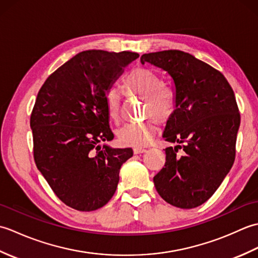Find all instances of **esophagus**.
<instances>
[{
    "label": "esophagus",
    "instance_id": "esophagus-1",
    "mask_svg": "<svg viewBox=\"0 0 258 258\" xmlns=\"http://www.w3.org/2000/svg\"><path fill=\"white\" fill-rule=\"evenodd\" d=\"M133 152H134V154H141V153L146 152V150L145 149H142V147H135V149L133 150Z\"/></svg>",
    "mask_w": 258,
    "mask_h": 258
}]
</instances>
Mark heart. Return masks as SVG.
<instances>
[{"mask_svg":"<svg viewBox=\"0 0 258 258\" xmlns=\"http://www.w3.org/2000/svg\"><path fill=\"white\" fill-rule=\"evenodd\" d=\"M124 86L130 95L145 98L144 115L151 117L141 123L125 124L117 131L118 141L123 145L144 146L149 144L156 131V121L165 123L175 109V94L172 90L163 86V80L154 71L146 68H136L127 73ZM122 93L111 87L105 93V106L108 118L118 123L120 118Z\"/></svg>","mask_w":258,"mask_h":258,"instance_id":"obj_1","label":"heart"}]
</instances>
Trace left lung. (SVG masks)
I'll use <instances>...</instances> for the list:
<instances>
[{
	"mask_svg": "<svg viewBox=\"0 0 258 258\" xmlns=\"http://www.w3.org/2000/svg\"><path fill=\"white\" fill-rule=\"evenodd\" d=\"M145 62L166 71L175 85V109L163 138L177 145L165 149L155 188L168 204L197 207L220 187L235 161L240 115L234 91L220 71L183 51L143 54Z\"/></svg>",
	"mask_w": 258,
	"mask_h": 258,
	"instance_id": "8db88e82",
	"label": "left lung"
}]
</instances>
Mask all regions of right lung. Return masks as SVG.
<instances>
[{
    "label": "right lung",
    "mask_w": 258,
    "mask_h": 258,
    "mask_svg": "<svg viewBox=\"0 0 258 258\" xmlns=\"http://www.w3.org/2000/svg\"><path fill=\"white\" fill-rule=\"evenodd\" d=\"M138 53L102 50L76 54L53 72L31 114L33 152L38 171L65 205L82 212L112 199L132 149L101 147L112 141L105 93L138 58Z\"/></svg>",
    "instance_id": "obj_1"
}]
</instances>
